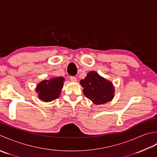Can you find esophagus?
Segmentation results:
<instances>
[{
  "mask_svg": "<svg viewBox=\"0 0 157 157\" xmlns=\"http://www.w3.org/2000/svg\"><path fill=\"white\" fill-rule=\"evenodd\" d=\"M70 80H71V81H73V82H76V81H77V79H76V76H70Z\"/></svg>",
  "mask_w": 157,
  "mask_h": 157,
  "instance_id": "1",
  "label": "esophagus"
}]
</instances>
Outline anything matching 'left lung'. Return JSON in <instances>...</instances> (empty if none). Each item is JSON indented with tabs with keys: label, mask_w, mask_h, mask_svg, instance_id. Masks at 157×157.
<instances>
[{
	"label": "left lung",
	"mask_w": 157,
	"mask_h": 157,
	"mask_svg": "<svg viewBox=\"0 0 157 157\" xmlns=\"http://www.w3.org/2000/svg\"><path fill=\"white\" fill-rule=\"evenodd\" d=\"M86 97L95 104H103L113 100L114 87L110 81L101 77L95 71L89 72L80 81Z\"/></svg>",
	"instance_id": "8db88e82"
}]
</instances>
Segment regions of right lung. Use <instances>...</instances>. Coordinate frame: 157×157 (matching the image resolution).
Listing matches in <instances>:
<instances>
[{"instance_id":"right-lung-1","label":"right lung","mask_w":157,"mask_h":157,"mask_svg":"<svg viewBox=\"0 0 157 157\" xmlns=\"http://www.w3.org/2000/svg\"><path fill=\"white\" fill-rule=\"evenodd\" d=\"M64 78L56 77L43 80L36 86V91L40 100L45 102L53 101L59 97Z\"/></svg>"}]
</instances>
